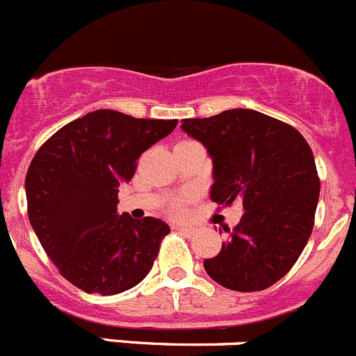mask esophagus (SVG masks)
I'll use <instances>...</instances> for the list:
<instances>
[{
    "label": "esophagus",
    "mask_w": 356,
    "mask_h": 356,
    "mask_svg": "<svg viewBox=\"0 0 356 356\" xmlns=\"http://www.w3.org/2000/svg\"><path fill=\"white\" fill-rule=\"evenodd\" d=\"M174 229L181 231V233H184V234H193L196 231L195 227H193V226H186V224H175Z\"/></svg>",
    "instance_id": "34e87169"
}]
</instances>
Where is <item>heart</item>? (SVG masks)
<instances>
[{
    "label": "heart",
    "mask_w": 356,
    "mask_h": 356,
    "mask_svg": "<svg viewBox=\"0 0 356 356\" xmlns=\"http://www.w3.org/2000/svg\"><path fill=\"white\" fill-rule=\"evenodd\" d=\"M170 209H172V212H174V213H179V212H181V210H182L181 202H174V203H172V205H170Z\"/></svg>",
    "instance_id": "heart-1"
}]
</instances>
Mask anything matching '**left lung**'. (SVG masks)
<instances>
[{
	"label": "left lung",
	"instance_id": "obj_1",
	"mask_svg": "<svg viewBox=\"0 0 356 356\" xmlns=\"http://www.w3.org/2000/svg\"><path fill=\"white\" fill-rule=\"evenodd\" d=\"M182 130L212 156L210 198L220 207L240 202L245 210L233 229L226 227L219 254L203 261L205 271L231 291L271 287L312 236L320 196L312 147L292 125L254 109L184 120Z\"/></svg>",
	"mask_w": 356,
	"mask_h": 356
}]
</instances>
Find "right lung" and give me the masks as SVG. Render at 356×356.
<instances>
[{
	"mask_svg": "<svg viewBox=\"0 0 356 356\" xmlns=\"http://www.w3.org/2000/svg\"><path fill=\"white\" fill-rule=\"evenodd\" d=\"M177 120L99 109L67 123L34 154L26 175L31 226L58 273L86 294L136 287L154 264L168 224L118 216L120 184Z\"/></svg>",
	"mask_w": 356,
	"mask_h": 356,
	"instance_id": "1",
	"label": "right lung"
}]
</instances>
